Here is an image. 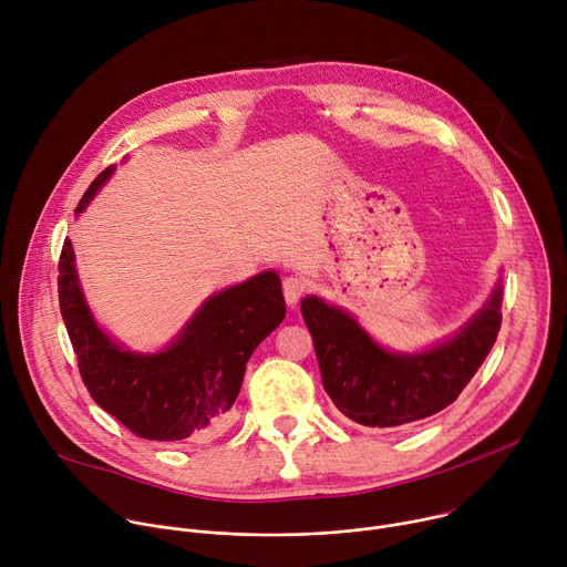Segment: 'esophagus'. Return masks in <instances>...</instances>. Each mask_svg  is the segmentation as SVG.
<instances>
[{
	"label": "esophagus",
	"instance_id": "34e87169",
	"mask_svg": "<svg viewBox=\"0 0 567 567\" xmlns=\"http://www.w3.org/2000/svg\"><path fill=\"white\" fill-rule=\"evenodd\" d=\"M305 289H307V282H305L300 276H287V278L282 280L285 300H287V305H291V307L300 300V296L305 293Z\"/></svg>",
	"mask_w": 567,
	"mask_h": 567
}]
</instances>
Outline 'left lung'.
<instances>
[{
    "label": "left lung",
    "mask_w": 567,
    "mask_h": 567,
    "mask_svg": "<svg viewBox=\"0 0 567 567\" xmlns=\"http://www.w3.org/2000/svg\"><path fill=\"white\" fill-rule=\"evenodd\" d=\"M501 307L498 280L453 337L422 352H396L379 346L350 311L318 296L300 300L322 388L346 417L372 429L411 424L453 403L496 343Z\"/></svg>",
    "instance_id": "8db88e82"
}]
</instances>
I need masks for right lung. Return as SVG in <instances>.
Instances as JSON below:
<instances>
[{
    "label": "right lung",
    "instance_id": "right-lung-1",
    "mask_svg": "<svg viewBox=\"0 0 567 567\" xmlns=\"http://www.w3.org/2000/svg\"><path fill=\"white\" fill-rule=\"evenodd\" d=\"M114 171L110 166L92 182L75 215ZM58 271L60 313L92 399L134 435L154 442L199 440L221 429L247 361L287 313L280 276L262 271L208 296L164 350L132 352L96 322L69 239Z\"/></svg>",
    "mask_w": 567,
    "mask_h": 567
}]
</instances>
